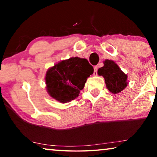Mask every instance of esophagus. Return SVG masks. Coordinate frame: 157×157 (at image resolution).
Segmentation results:
<instances>
[{"label":"esophagus","instance_id":"1","mask_svg":"<svg viewBox=\"0 0 157 157\" xmlns=\"http://www.w3.org/2000/svg\"><path fill=\"white\" fill-rule=\"evenodd\" d=\"M98 69V66H95V67H94V72H93L94 76H97V75H98V73H97Z\"/></svg>","mask_w":157,"mask_h":157}]
</instances>
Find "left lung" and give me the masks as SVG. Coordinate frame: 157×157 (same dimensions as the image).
Segmentation results:
<instances>
[{
    "instance_id": "1",
    "label": "left lung",
    "mask_w": 157,
    "mask_h": 157,
    "mask_svg": "<svg viewBox=\"0 0 157 157\" xmlns=\"http://www.w3.org/2000/svg\"><path fill=\"white\" fill-rule=\"evenodd\" d=\"M103 64V67L98 69V74L104 77L108 90L113 94L124 90L128 84L127 75L113 60L105 59Z\"/></svg>"
}]
</instances>
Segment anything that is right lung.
<instances>
[{
    "label": "right lung",
    "mask_w": 157,
    "mask_h": 157,
    "mask_svg": "<svg viewBox=\"0 0 157 157\" xmlns=\"http://www.w3.org/2000/svg\"><path fill=\"white\" fill-rule=\"evenodd\" d=\"M93 71V66L86 59L75 57L62 60L47 71V93L61 103L72 101L78 97Z\"/></svg>",
    "instance_id": "1"
}]
</instances>
